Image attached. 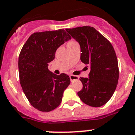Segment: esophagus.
<instances>
[{
  "instance_id": "obj_1",
  "label": "esophagus",
  "mask_w": 135,
  "mask_h": 135,
  "mask_svg": "<svg viewBox=\"0 0 135 135\" xmlns=\"http://www.w3.org/2000/svg\"><path fill=\"white\" fill-rule=\"evenodd\" d=\"M69 77H70V79H71V81H73L74 80H77V79H79V77L77 75H69Z\"/></svg>"
}]
</instances>
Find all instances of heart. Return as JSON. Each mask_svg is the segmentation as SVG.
I'll return each instance as SVG.
<instances>
[{"label": "heart", "mask_w": 135, "mask_h": 135, "mask_svg": "<svg viewBox=\"0 0 135 135\" xmlns=\"http://www.w3.org/2000/svg\"><path fill=\"white\" fill-rule=\"evenodd\" d=\"M73 41H69V42H73Z\"/></svg>", "instance_id": "heart-1"}]
</instances>
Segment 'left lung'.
<instances>
[{"mask_svg":"<svg viewBox=\"0 0 135 135\" xmlns=\"http://www.w3.org/2000/svg\"><path fill=\"white\" fill-rule=\"evenodd\" d=\"M66 31L79 43L81 61L90 65L91 69L88 78H79L83 88L77 94L89 106H103L113 94L119 79L114 49L108 40L92 26L66 28Z\"/></svg>","mask_w":135,"mask_h":135,"instance_id":"obj_1","label":"left lung"}]
</instances>
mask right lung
I'll list each match as a JSON object with an SVG mask.
<instances>
[{
  "label": "right lung",
  "instance_id": "obj_1",
  "mask_svg": "<svg viewBox=\"0 0 135 135\" xmlns=\"http://www.w3.org/2000/svg\"><path fill=\"white\" fill-rule=\"evenodd\" d=\"M71 38L64 29L34 32L21 50L20 82L27 99L38 111L48 112L58 107L70 84L68 75L54 74L49 71L48 63L54 59L56 50Z\"/></svg>",
  "mask_w": 135,
  "mask_h": 135
}]
</instances>
